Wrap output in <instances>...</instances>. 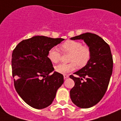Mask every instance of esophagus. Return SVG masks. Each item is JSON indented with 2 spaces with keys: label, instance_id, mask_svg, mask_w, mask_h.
<instances>
[{
  "label": "esophagus",
  "instance_id": "obj_1",
  "mask_svg": "<svg viewBox=\"0 0 121 121\" xmlns=\"http://www.w3.org/2000/svg\"><path fill=\"white\" fill-rule=\"evenodd\" d=\"M63 77H64V79H67V78H69V76L67 74H64Z\"/></svg>",
  "mask_w": 121,
  "mask_h": 121
}]
</instances>
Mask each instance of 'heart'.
<instances>
[{
	"instance_id": "b5f03b06",
	"label": "heart",
	"mask_w": 121,
	"mask_h": 121,
	"mask_svg": "<svg viewBox=\"0 0 121 121\" xmlns=\"http://www.w3.org/2000/svg\"><path fill=\"white\" fill-rule=\"evenodd\" d=\"M64 52L71 53L69 61L68 64H60L55 67V70L60 74H67L75 70L77 65L79 67L84 66L90 60L91 50L89 47L83 45L79 41L68 40L64 42L61 46ZM48 58L53 63H57L61 59V52L56 47H53L48 53ZM77 65H76V64Z\"/></svg>"
}]
</instances>
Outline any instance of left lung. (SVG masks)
<instances>
[{"mask_svg":"<svg viewBox=\"0 0 121 121\" xmlns=\"http://www.w3.org/2000/svg\"><path fill=\"white\" fill-rule=\"evenodd\" d=\"M83 40L91 50V57L86 66L70 78L75 85L70 90L73 103L81 108L92 107L101 100L108 89L112 72L113 61L109 45L95 34L86 32L71 38ZM83 78H86L84 81Z\"/></svg>","mask_w":121,"mask_h":121,"instance_id":"obj_1","label":"left lung"}]
</instances>
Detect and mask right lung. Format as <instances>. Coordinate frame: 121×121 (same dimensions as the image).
<instances>
[{"label": "right lung", "instance_id": "1", "mask_svg": "<svg viewBox=\"0 0 121 121\" xmlns=\"http://www.w3.org/2000/svg\"><path fill=\"white\" fill-rule=\"evenodd\" d=\"M65 39L36 35L18 43L12 53V75L17 93L28 105L43 109L52 103L63 76L55 71L48 53Z\"/></svg>", "mask_w": 121, "mask_h": 121}]
</instances>
